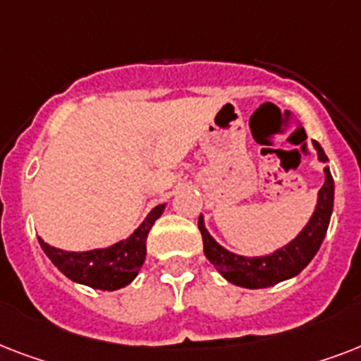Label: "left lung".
<instances>
[{
  "instance_id": "8db88e82",
  "label": "left lung",
  "mask_w": 361,
  "mask_h": 361,
  "mask_svg": "<svg viewBox=\"0 0 361 361\" xmlns=\"http://www.w3.org/2000/svg\"><path fill=\"white\" fill-rule=\"evenodd\" d=\"M313 144L319 152V159L326 163L328 157L324 149L320 147L319 142H313ZM324 172L326 181L319 191V204L307 226L298 234L296 240H292L288 245L281 247L279 251L271 252L268 257L245 258L228 252L209 236L202 217L198 219V228L204 241V255L219 269V274L226 281H231L232 285L245 286V288H266L288 277H294L313 260L328 232L331 209H334V178L328 166Z\"/></svg>"
}]
</instances>
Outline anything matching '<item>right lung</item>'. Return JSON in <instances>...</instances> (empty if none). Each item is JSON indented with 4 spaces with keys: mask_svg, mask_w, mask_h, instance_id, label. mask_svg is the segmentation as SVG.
I'll use <instances>...</instances> for the list:
<instances>
[{
    "mask_svg": "<svg viewBox=\"0 0 361 361\" xmlns=\"http://www.w3.org/2000/svg\"><path fill=\"white\" fill-rule=\"evenodd\" d=\"M164 206L149 212L144 223L127 240L114 243L106 249H93L84 252H69L41 241L42 251L58 266L61 274L82 285L99 290H118L135 279L146 258V240L153 223L161 217Z\"/></svg>",
    "mask_w": 361,
    "mask_h": 361,
    "instance_id": "right-lung-1",
    "label": "right lung"
}]
</instances>
